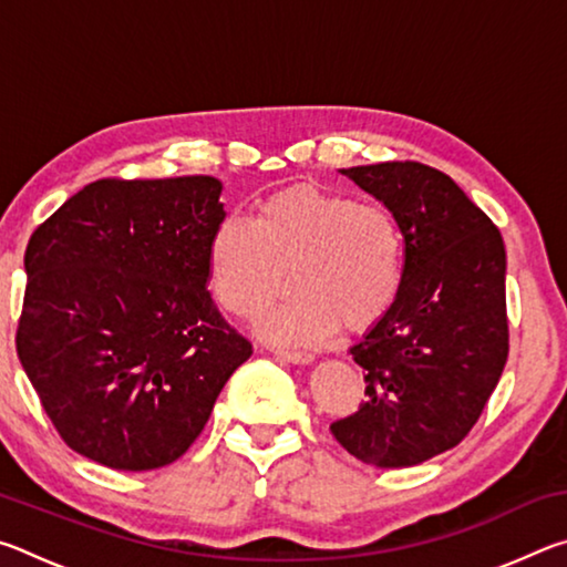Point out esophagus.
Instances as JSON below:
<instances>
[{"mask_svg": "<svg viewBox=\"0 0 567 567\" xmlns=\"http://www.w3.org/2000/svg\"><path fill=\"white\" fill-rule=\"evenodd\" d=\"M275 354L285 362H292V364H310L315 358L310 352H297V350H275Z\"/></svg>", "mask_w": 567, "mask_h": 567, "instance_id": "obj_1", "label": "esophagus"}]
</instances>
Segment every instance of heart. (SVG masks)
<instances>
[{
	"label": "heart",
	"mask_w": 567,
	"mask_h": 567,
	"mask_svg": "<svg viewBox=\"0 0 567 567\" xmlns=\"http://www.w3.org/2000/svg\"><path fill=\"white\" fill-rule=\"evenodd\" d=\"M292 297L260 322L280 344H312L340 328L364 332L395 305L405 275V237L385 205L310 182L255 205L252 217L219 219L207 243V277L217 305L252 322L282 292Z\"/></svg>",
	"instance_id": "obj_1"
}]
</instances>
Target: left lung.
I'll use <instances>...</instances> for the list:
<instances>
[{
  "mask_svg": "<svg viewBox=\"0 0 567 567\" xmlns=\"http://www.w3.org/2000/svg\"><path fill=\"white\" fill-rule=\"evenodd\" d=\"M398 217L405 275L395 305L352 344L364 370L338 443L375 467H412L463 440L507 360L505 245L445 172L420 162L340 169Z\"/></svg>",
  "mask_w": 567,
  "mask_h": 567,
  "instance_id": "1",
  "label": "left lung"
}]
</instances>
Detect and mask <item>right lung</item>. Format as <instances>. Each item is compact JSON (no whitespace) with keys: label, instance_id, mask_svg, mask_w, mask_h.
Returning a JSON list of instances; mask_svg holds the SVG:
<instances>
[{"label":"right lung","instance_id":"obj_1","mask_svg":"<svg viewBox=\"0 0 567 567\" xmlns=\"http://www.w3.org/2000/svg\"><path fill=\"white\" fill-rule=\"evenodd\" d=\"M219 192L209 175L97 179L30 237L17 354L74 453L175 463L252 354L207 290Z\"/></svg>","mask_w":567,"mask_h":567}]
</instances>
